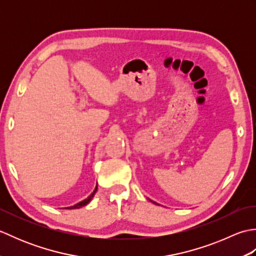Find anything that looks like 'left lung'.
I'll list each match as a JSON object with an SVG mask.
<instances>
[{"label": "left lung", "instance_id": "left-lung-1", "mask_svg": "<svg viewBox=\"0 0 256 256\" xmlns=\"http://www.w3.org/2000/svg\"><path fill=\"white\" fill-rule=\"evenodd\" d=\"M152 202H154V201H152ZM154 204H156V202H154Z\"/></svg>", "mask_w": 256, "mask_h": 256}]
</instances>
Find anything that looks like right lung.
Returning a JSON list of instances; mask_svg holds the SVG:
<instances>
[{
	"instance_id": "right-lung-1",
	"label": "right lung",
	"mask_w": 256,
	"mask_h": 256,
	"mask_svg": "<svg viewBox=\"0 0 256 256\" xmlns=\"http://www.w3.org/2000/svg\"><path fill=\"white\" fill-rule=\"evenodd\" d=\"M96 190H98V184L96 186V188H94V192H92L88 198L86 199H84V200H82V201H80V202H78V204H76L74 206H67V208H64V209H79V208H81V206H86V204H88L90 201H91V199L94 198V194L96 192Z\"/></svg>"
}]
</instances>
